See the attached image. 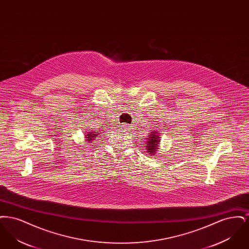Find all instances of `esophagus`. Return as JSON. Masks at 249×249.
Masks as SVG:
<instances>
[{
  "label": "esophagus",
  "mask_w": 249,
  "mask_h": 249,
  "mask_svg": "<svg viewBox=\"0 0 249 249\" xmlns=\"http://www.w3.org/2000/svg\"><path fill=\"white\" fill-rule=\"evenodd\" d=\"M122 129L124 130V133H126V134H133V132H134L132 126H130L127 123H124L122 125Z\"/></svg>",
  "instance_id": "esophagus-1"
}]
</instances>
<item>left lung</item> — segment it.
Returning a JSON list of instances; mask_svg holds the SVG:
<instances>
[{
	"label": "left lung",
	"mask_w": 249,
	"mask_h": 249,
	"mask_svg": "<svg viewBox=\"0 0 249 249\" xmlns=\"http://www.w3.org/2000/svg\"><path fill=\"white\" fill-rule=\"evenodd\" d=\"M160 142V135L157 131H152L149 133L148 139L145 142V146H146V150L147 152H149L150 154H155L157 149H158V145Z\"/></svg>",
	"instance_id": "obj_1"
}]
</instances>
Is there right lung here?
<instances>
[{
  "mask_svg": "<svg viewBox=\"0 0 249 249\" xmlns=\"http://www.w3.org/2000/svg\"><path fill=\"white\" fill-rule=\"evenodd\" d=\"M86 133V138L88 139V141L89 142H91V140H93L94 139L95 137L98 135V133H95L94 132H90V131H86L85 132Z\"/></svg>",
  "mask_w": 249,
  "mask_h": 249,
  "instance_id": "1",
  "label": "right lung"
}]
</instances>
